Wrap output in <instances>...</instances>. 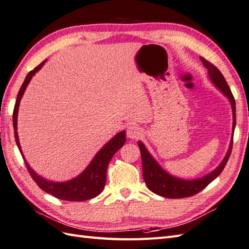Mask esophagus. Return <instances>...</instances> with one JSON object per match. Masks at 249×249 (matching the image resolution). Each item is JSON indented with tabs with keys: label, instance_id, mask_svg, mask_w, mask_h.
<instances>
[{
	"label": "esophagus",
	"instance_id": "obj_1",
	"mask_svg": "<svg viewBox=\"0 0 249 249\" xmlns=\"http://www.w3.org/2000/svg\"><path fill=\"white\" fill-rule=\"evenodd\" d=\"M142 135V129L137 124H130L126 128V136L132 139L139 138Z\"/></svg>",
	"mask_w": 249,
	"mask_h": 249
}]
</instances>
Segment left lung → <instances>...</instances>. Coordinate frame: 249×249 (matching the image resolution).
<instances>
[{"instance_id": "1", "label": "left lung", "mask_w": 249, "mask_h": 249, "mask_svg": "<svg viewBox=\"0 0 249 249\" xmlns=\"http://www.w3.org/2000/svg\"><path fill=\"white\" fill-rule=\"evenodd\" d=\"M202 62L206 69L208 70V76L211 82L214 84L216 89H219L221 92L226 96L232 108V135L231 141L229 143V148L227 153L224 157L221 163L217 166L213 171H211L207 175L203 178L196 179H184L179 178L173 175L169 174L167 171L163 170L160 165L157 162L154 157L150 154L148 149L145 148L143 142L141 141L138 142L139 149H141L142 160V175L145 181V185L149 189L154 192L155 195L160 196L168 198H181L195 196L199 191H202L205 187H207L212 180L215 179L223 169L225 168L228 159L231 153L232 149V139H233V132L235 128V101L233 95L230 90L228 84L225 80V78L222 75V72L217 70L213 64L208 62L207 60L201 58Z\"/></svg>"}]
</instances>
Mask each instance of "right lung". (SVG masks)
I'll use <instances>...</instances> for the list:
<instances>
[{
    "instance_id": "1",
    "label": "right lung",
    "mask_w": 249,
    "mask_h": 249,
    "mask_svg": "<svg viewBox=\"0 0 249 249\" xmlns=\"http://www.w3.org/2000/svg\"><path fill=\"white\" fill-rule=\"evenodd\" d=\"M46 60L39 64L35 70L30 71L25 80H24L22 87L18 93L17 101L14 108V115H13V123H14V130H15V138L18 148H19L20 152L23 156L24 160H25V165L29 174L32 175L33 179L37 183V185L41 188L42 190L46 193H50L53 196L64 199V201H76V202H82L88 201V199L93 198L97 196H99L102 192L106 185L107 180V169L108 162L111 161L113 155L117 152V151L123 147L125 142V132L121 131L117 133L111 141H108L104 147H102L98 152L96 153L94 159L90 160L89 166L84 169V170L78 175V177L71 178L68 181H53L47 180L43 178L40 175L36 173L28 162L26 161L25 157H24L21 145L19 142V136H18V112H19V106L24 92L28 86V83L32 80V78L38 71L41 70L42 66L44 65Z\"/></svg>"
}]
</instances>
